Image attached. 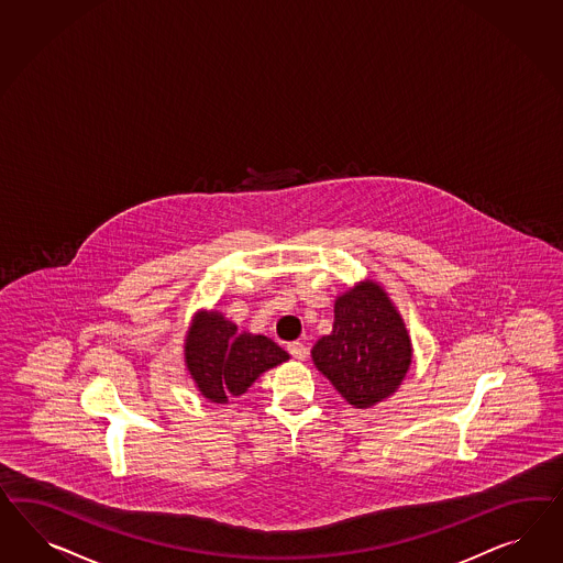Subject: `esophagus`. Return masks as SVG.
Here are the masks:
<instances>
[{
	"label": "esophagus",
	"mask_w": 563,
	"mask_h": 563,
	"mask_svg": "<svg viewBox=\"0 0 563 563\" xmlns=\"http://www.w3.org/2000/svg\"><path fill=\"white\" fill-rule=\"evenodd\" d=\"M288 352L294 360H306V355H308V347H306L305 343H300V341H294V343H289Z\"/></svg>",
	"instance_id": "1"
}]
</instances>
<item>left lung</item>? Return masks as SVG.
Returning <instances> with one entry per match:
<instances>
[{"mask_svg":"<svg viewBox=\"0 0 563 563\" xmlns=\"http://www.w3.org/2000/svg\"><path fill=\"white\" fill-rule=\"evenodd\" d=\"M312 362L355 409L385 401L401 386L413 345L401 312L378 282L339 294L333 331L312 347Z\"/></svg>","mask_w":563,"mask_h":563,"instance_id":"8db88e82","label":"left lung"}]
</instances>
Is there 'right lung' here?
I'll return each instance as SVG.
<instances>
[{"mask_svg": "<svg viewBox=\"0 0 563 563\" xmlns=\"http://www.w3.org/2000/svg\"><path fill=\"white\" fill-rule=\"evenodd\" d=\"M289 354L265 335L239 331L220 310H197L185 335V366L197 390L211 402L241 397L267 369Z\"/></svg>", "mask_w": 563, "mask_h": 563, "instance_id": "1", "label": "right lung"}]
</instances>
